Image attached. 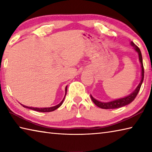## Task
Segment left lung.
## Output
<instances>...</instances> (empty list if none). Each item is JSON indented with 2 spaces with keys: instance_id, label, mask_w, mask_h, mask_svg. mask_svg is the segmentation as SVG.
Listing matches in <instances>:
<instances>
[{
  "instance_id": "8db88e82",
  "label": "left lung",
  "mask_w": 152,
  "mask_h": 152,
  "mask_svg": "<svg viewBox=\"0 0 152 152\" xmlns=\"http://www.w3.org/2000/svg\"><path fill=\"white\" fill-rule=\"evenodd\" d=\"M130 44L133 48V49L136 51V52H137L138 56H139V60H140V62L141 64V80H140V84H138V86L136 87V88L134 90V91H133L131 94L127 95V96L123 98H120V99H117L109 102H101L100 101H98V100L95 99L94 98L91 94V98L92 102H93L97 107L101 108V109H117V108L124 107L125 105L130 104L131 102L135 99V98L137 95L139 91H140L141 86V84H142V82L143 81V78H144V69H143V66L142 56H141V53L140 48H139L133 42H131Z\"/></svg>"
}]
</instances>
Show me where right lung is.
I'll list each match as a JSON object with an SVG mask.
<instances>
[{
	"mask_svg": "<svg viewBox=\"0 0 152 152\" xmlns=\"http://www.w3.org/2000/svg\"><path fill=\"white\" fill-rule=\"evenodd\" d=\"M66 92H67V86H66V88H65V96H64L63 100L61 101L60 103H59L58 104L56 105V106H53V107H43V108H38V107H32L25 106V105L22 104H21L22 106L23 107H25V108H27V109H31V110H36V111H38V112H42V113L51 112V111H53V110H55L56 109H58V108L60 107L61 104H62L63 102H64V99H65V97H66Z\"/></svg>",
	"mask_w": 152,
	"mask_h": 152,
	"instance_id": "add662e5",
	"label": "right lung"
}]
</instances>
